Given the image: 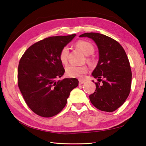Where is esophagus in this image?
<instances>
[{
  "instance_id": "esophagus-1",
  "label": "esophagus",
  "mask_w": 146,
  "mask_h": 146,
  "mask_svg": "<svg viewBox=\"0 0 146 146\" xmlns=\"http://www.w3.org/2000/svg\"><path fill=\"white\" fill-rule=\"evenodd\" d=\"M84 82H85V81H84V80H81V79L79 80V85H81L82 84H84Z\"/></svg>"
}]
</instances>
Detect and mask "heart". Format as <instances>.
Wrapping results in <instances>:
<instances>
[{"instance_id": "b5f03b06", "label": "heart", "mask_w": 146, "mask_h": 146, "mask_svg": "<svg viewBox=\"0 0 146 146\" xmlns=\"http://www.w3.org/2000/svg\"><path fill=\"white\" fill-rule=\"evenodd\" d=\"M77 47L81 49L86 55L93 54L94 48L93 44L89 41L85 40H79L76 43ZM69 48L68 46H65L60 50L59 53V59L63 64H66L69 56ZM88 72V67L85 65L76 66L74 65H69L65 68V74L68 77L73 78H81L84 74Z\"/></svg>"}]
</instances>
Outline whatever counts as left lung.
<instances>
[{
	"mask_svg": "<svg viewBox=\"0 0 146 146\" xmlns=\"http://www.w3.org/2000/svg\"><path fill=\"white\" fill-rule=\"evenodd\" d=\"M79 36L91 38L99 51V61L92 73L98 82L90 95L91 102L100 110L114 111L125 102L131 88V68L126 53L118 41L106 35L86 33Z\"/></svg>",
	"mask_w": 146,
	"mask_h": 146,
	"instance_id": "8db88e82",
	"label": "left lung"
}]
</instances>
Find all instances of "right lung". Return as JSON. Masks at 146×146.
<instances>
[{"instance_id":"add662e5","label":"right lung","mask_w":146,"mask_h":146,"mask_svg":"<svg viewBox=\"0 0 146 146\" xmlns=\"http://www.w3.org/2000/svg\"><path fill=\"white\" fill-rule=\"evenodd\" d=\"M76 35L44 38L29 46L20 59L19 88L29 108L41 117H52L60 113L70 91L78 86L76 78L58 79L65 72L59 53Z\"/></svg>"}]
</instances>
